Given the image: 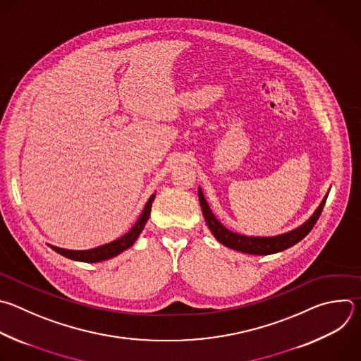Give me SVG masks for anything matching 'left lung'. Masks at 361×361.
Returning a JSON list of instances; mask_svg holds the SVG:
<instances>
[{"mask_svg": "<svg viewBox=\"0 0 361 361\" xmlns=\"http://www.w3.org/2000/svg\"><path fill=\"white\" fill-rule=\"evenodd\" d=\"M327 195H329V192L324 195V198L322 200L320 205L316 208L313 215L306 222H303L300 226H298L289 232L275 235V236H250V235L232 232L228 228H225L216 219L214 212L211 211V208L202 194V190L198 187V200H200V205L202 209V215H204L205 222H207L209 231L212 232V235L215 236L216 241L221 243L224 247H228L233 251L251 254V255H271V254L282 252V251L293 247L299 241H302V239L312 231L316 221L319 219L322 209L324 207V202L327 200Z\"/></svg>", "mask_w": 361, "mask_h": 361, "instance_id": "left-lung-1", "label": "left lung"}]
</instances>
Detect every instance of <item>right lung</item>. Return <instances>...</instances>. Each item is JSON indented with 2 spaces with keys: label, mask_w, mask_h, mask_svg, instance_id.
Wrapping results in <instances>:
<instances>
[{
  "label": "right lung",
  "mask_w": 361,
  "mask_h": 361,
  "mask_svg": "<svg viewBox=\"0 0 361 361\" xmlns=\"http://www.w3.org/2000/svg\"><path fill=\"white\" fill-rule=\"evenodd\" d=\"M156 194H153L149 201L146 202L139 219L136 221V224L132 226V229L129 232H126L123 236H120L118 239H114V241L100 245L97 248H92V250H85V251H73V250H65V248H59V247H54L49 245L55 252L61 254L65 258H69L72 261H78V262H87V264H94V262H102V261H107L118 254H122L123 251L129 250L136 241L139 235L142 233L149 216H150V211H152V204L154 201Z\"/></svg>",
  "instance_id": "add662e5"
}]
</instances>
